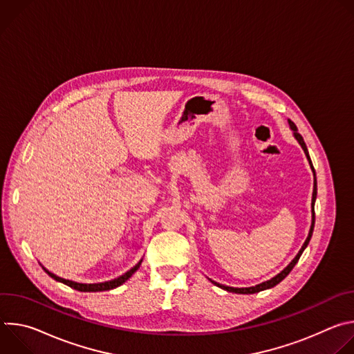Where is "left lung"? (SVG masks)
<instances>
[{
    "instance_id": "left-lung-1",
    "label": "left lung",
    "mask_w": 354,
    "mask_h": 354,
    "mask_svg": "<svg viewBox=\"0 0 354 354\" xmlns=\"http://www.w3.org/2000/svg\"><path fill=\"white\" fill-rule=\"evenodd\" d=\"M288 124H290V129L292 130L294 137L297 138V141L299 142V145L302 147V149H304V153H306V156H307V160H308V162H310V165H311V169H313V172H314V190H313V203H311V207H313V223H311V228H310L308 236H307V239H306L304 245L301 246V249H299V252L297 254V257H295V258L288 263V266H287V268H284V269H283L277 276H274L273 279H270V280H268V281H263V283H261V284H258V286H255V287H242V288L228 287V286H224V284L216 283V281H213V280L210 279V281H212L213 284H216L217 287H220V288H223V290H227V291H230V292H236V294H255V292H259V291H263V290L272 288V287H274L276 284H279L283 279H286V276H287V274L292 270V268L297 265V262H298L299 257L302 255V252H304V249L307 248V245L310 243V239H311V236H313L314 224H315V212H314V205H315V198H317V176H315V169H314V167H313V162H311V158H310V154H308L307 145H306V142H304V138L301 137V134H299V133H298V130H297V126H295L291 120H288Z\"/></svg>"
}]
</instances>
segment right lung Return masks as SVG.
I'll return each mask as SVG.
<instances>
[{
	"label": "right lung",
	"mask_w": 354,
	"mask_h": 354,
	"mask_svg": "<svg viewBox=\"0 0 354 354\" xmlns=\"http://www.w3.org/2000/svg\"><path fill=\"white\" fill-rule=\"evenodd\" d=\"M140 265H141V261H140L134 268H131L129 272H126L124 274H122L120 277L113 279V280H111V281L95 283V284H84V283H77V281L66 280V279H63V277L56 276V274L52 273V272H48V270L44 269V268H43V270H44L50 277H52V279H55V280H57V281H60V283H63V284H66V286H68V287H71V288H74V290L88 292V291H108V290H113V288L122 286L124 281H127V280L133 276V273L140 268Z\"/></svg>",
	"instance_id": "add662e5"
}]
</instances>
